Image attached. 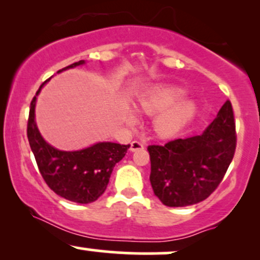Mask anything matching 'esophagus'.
<instances>
[{
	"label": "esophagus",
	"mask_w": 260,
	"mask_h": 260,
	"mask_svg": "<svg viewBox=\"0 0 260 260\" xmlns=\"http://www.w3.org/2000/svg\"><path fill=\"white\" fill-rule=\"evenodd\" d=\"M131 151H137V150H142V149H144V144H143L142 142H139V140H133L132 143H131Z\"/></svg>",
	"instance_id": "esophagus-1"
}]
</instances>
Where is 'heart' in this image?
<instances>
[{
    "label": "heart",
    "instance_id": "1",
    "mask_svg": "<svg viewBox=\"0 0 260 260\" xmlns=\"http://www.w3.org/2000/svg\"><path fill=\"white\" fill-rule=\"evenodd\" d=\"M186 91L178 86H157L139 100V107L148 115L159 113L154 126L160 137H172L189 122L196 112L192 101H180ZM126 121L136 123L137 115L131 107L126 110Z\"/></svg>",
    "mask_w": 260,
    "mask_h": 260
}]
</instances>
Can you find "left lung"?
<instances>
[{"mask_svg":"<svg viewBox=\"0 0 260 260\" xmlns=\"http://www.w3.org/2000/svg\"><path fill=\"white\" fill-rule=\"evenodd\" d=\"M237 136L230 100L202 134L149 145L150 183L168 207H187L216 189L234 159Z\"/></svg>","mask_w":260,"mask_h":260,"instance_id":"8db88e82","label":"left lung"}]
</instances>
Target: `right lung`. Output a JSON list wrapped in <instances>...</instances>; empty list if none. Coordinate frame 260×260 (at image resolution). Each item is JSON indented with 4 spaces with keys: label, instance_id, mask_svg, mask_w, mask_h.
<instances>
[{
    "label": "right lung",
    "instance_id": "add662e5",
    "mask_svg": "<svg viewBox=\"0 0 260 260\" xmlns=\"http://www.w3.org/2000/svg\"><path fill=\"white\" fill-rule=\"evenodd\" d=\"M83 63L82 59L62 68L58 73ZM45 83L32 98L26 127L39 171L47 186L62 198L79 204L95 202L105 192L113 168L126 155L129 144L103 142L77 151H62L47 144L35 123V103Z\"/></svg>",
    "mask_w": 260,
    "mask_h": 260
}]
</instances>
